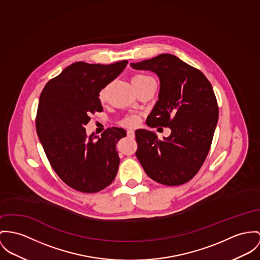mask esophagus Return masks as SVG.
Masks as SVG:
<instances>
[{
  "label": "esophagus",
  "instance_id": "1",
  "mask_svg": "<svg viewBox=\"0 0 260 260\" xmlns=\"http://www.w3.org/2000/svg\"><path fill=\"white\" fill-rule=\"evenodd\" d=\"M126 135H127V137L131 138V139H134V138H135V132L132 131V129L126 131Z\"/></svg>",
  "mask_w": 260,
  "mask_h": 260
}]
</instances>
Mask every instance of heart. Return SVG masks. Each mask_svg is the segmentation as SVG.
Returning a JSON list of instances; mask_svg holds the SVG:
<instances>
[{
	"label": "heart",
	"mask_w": 260,
	"mask_h": 260,
	"mask_svg": "<svg viewBox=\"0 0 260 260\" xmlns=\"http://www.w3.org/2000/svg\"><path fill=\"white\" fill-rule=\"evenodd\" d=\"M149 77L147 76H144V75H136L134 78H133V82H140V81L146 80L148 79ZM106 95H107V87L103 88L99 92V100L101 102H104L106 99ZM140 117L138 115H127L125 116L121 121H120V124L122 126H125V127H135L139 124L140 122Z\"/></svg>",
	"instance_id": "1"
}]
</instances>
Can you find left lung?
I'll return each mask as SVG.
<instances>
[{
  "mask_svg": "<svg viewBox=\"0 0 260 260\" xmlns=\"http://www.w3.org/2000/svg\"><path fill=\"white\" fill-rule=\"evenodd\" d=\"M131 65L159 76V100L146 124L171 129L163 140L152 132L136 131V155L151 179L167 186L187 183L206 160L219 119L213 87L199 69L172 54Z\"/></svg>",
  "mask_w": 260,
  "mask_h": 260,
  "instance_id": "1",
  "label": "left lung"
}]
</instances>
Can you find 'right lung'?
<instances>
[{"label": "right lung", "mask_w": 260, "mask_h": 260, "mask_svg": "<svg viewBox=\"0 0 260 260\" xmlns=\"http://www.w3.org/2000/svg\"><path fill=\"white\" fill-rule=\"evenodd\" d=\"M127 60L103 65L75 62L50 79L40 94L37 133L46 157L66 185L82 193H97L117 175L116 144L126 136L109 127L98 138L86 135L90 116L102 112L99 92L115 80Z\"/></svg>", "instance_id": "obj_1"}]
</instances>
